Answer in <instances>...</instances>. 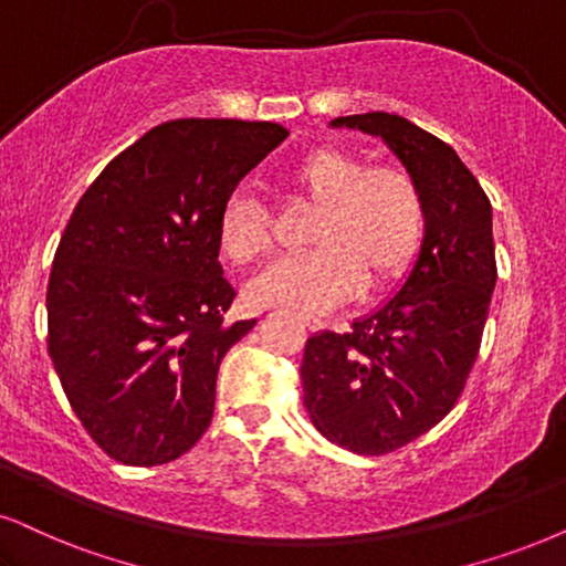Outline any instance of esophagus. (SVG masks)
<instances>
[{
  "label": "esophagus",
  "mask_w": 566,
  "mask_h": 566,
  "mask_svg": "<svg viewBox=\"0 0 566 566\" xmlns=\"http://www.w3.org/2000/svg\"><path fill=\"white\" fill-rule=\"evenodd\" d=\"M300 321L311 328V332H318V328H324V321H321L318 316H311V313H300Z\"/></svg>",
  "instance_id": "34e87169"
}]
</instances>
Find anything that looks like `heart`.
<instances>
[{
	"label": "heart",
	"instance_id": "heart-1",
	"mask_svg": "<svg viewBox=\"0 0 566 566\" xmlns=\"http://www.w3.org/2000/svg\"><path fill=\"white\" fill-rule=\"evenodd\" d=\"M290 198L316 206L311 250L276 261L248 284L253 305L326 311L357 290L397 282L423 245L426 198L402 164H370L339 146H318L282 175ZM219 242L234 263H253L271 248L269 219L250 196H232L219 219Z\"/></svg>",
	"mask_w": 566,
	"mask_h": 566
}]
</instances>
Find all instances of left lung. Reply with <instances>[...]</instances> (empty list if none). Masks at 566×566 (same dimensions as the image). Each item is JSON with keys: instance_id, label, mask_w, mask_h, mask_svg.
I'll list each match as a JSON object with an SVG mask.
<instances>
[{"instance_id": "8db88e82", "label": "left lung", "mask_w": 566, "mask_h": 566, "mask_svg": "<svg viewBox=\"0 0 566 566\" xmlns=\"http://www.w3.org/2000/svg\"><path fill=\"white\" fill-rule=\"evenodd\" d=\"M389 143L418 177L426 238L402 290L347 334L305 342L303 391L336 447L381 457L439 426L464 391L496 284L491 200L454 148L389 112L336 117Z\"/></svg>"}]
</instances>
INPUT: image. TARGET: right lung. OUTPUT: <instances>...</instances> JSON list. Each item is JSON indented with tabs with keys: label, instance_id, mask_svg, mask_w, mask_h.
Masks as SVG:
<instances>
[{
	"label": "right lung",
	"instance_id": "1",
	"mask_svg": "<svg viewBox=\"0 0 566 566\" xmlns=\"http://www.w3.org/2000/svg\"><path fill=\"white\" fill-rule=\"evenodd\" d=\"M287 138L276 123L171 119L114 156L77 200L46 290V347L77 420L133 468L182 457L211 426L234 287L219 219Z\"/></svg>",
	"mask_w": 566,
	"mask_h": 566
}]
</instances>
